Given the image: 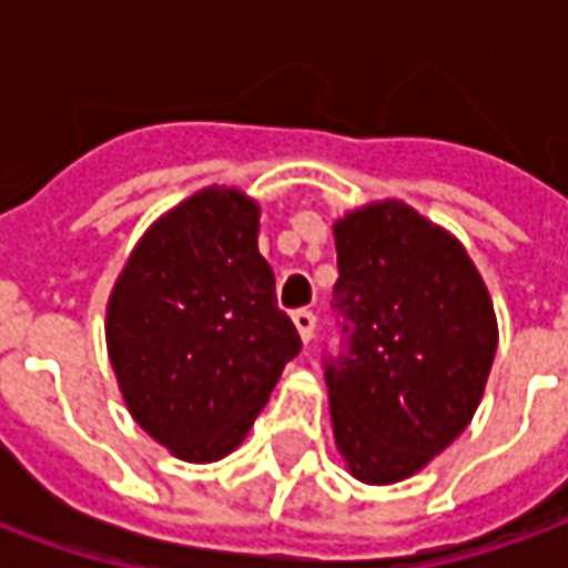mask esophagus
I'll list each match as a JSON object with an SVG mask.
<instances>
[{"label": "esophagus", "mask_w": 568, "mask_h": 568, "mask_svg": "<svg viewBox=\"0 0 568 568\" xmlns=\"http://www.w3.org/2000/svg\"><path fill=\"white\" fill-rule=\"evenodd\" d=\"M292 322H295L301 341L310 344V341H313V334H316V316H313L310 310H295V313H292Z\"/></svg>", "instance_id": "obj_1"}]
</instances>
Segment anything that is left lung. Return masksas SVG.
<instances>
[{
  "mask_svg": "<svg viewBox=\"0 0 568 568\" xmlns=\"http://www.w3.org/2000/svg\"><path fill=\"white\" fill-rule=\"evenodd\" d=\"M344 349L325 356L337 450L353 477L417 475L475 417L496 313L463 243L398 200L334 224Z\"/></svg>",
  "mask_w": 568,
  "mask_h": 568,
  "instance_id": "obj_1",
  "label": "left lung"
}]
</instances>
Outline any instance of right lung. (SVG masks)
Masks as SVG:
<instances>
[{"instance_id": "obj_1", "label": "right lung", "mask_w": 568, "mask_h": 568, "mask_svg": "<svg viewBox=\"0 0 568 568\" xmlns=\"http://www.w3.org/2000/svg\"><path fill=\"white\" fill-rule=\"evenodd\" d=\"M105 344L158 444L185 463L234 450L301 353L258 252V203L212 185L151 224L112 288Z\"/></svg>"}]
</instances>
